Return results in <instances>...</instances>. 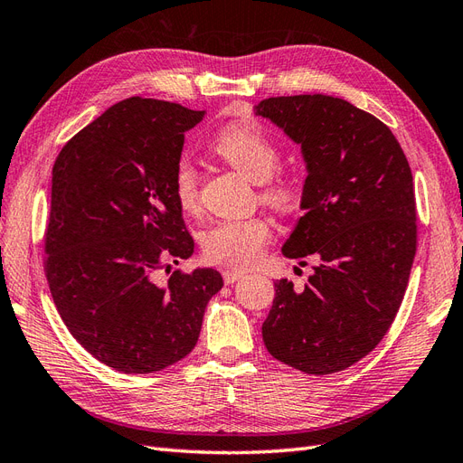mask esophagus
<instances>
[{"label": "esophagus", "mask_w": 463, "mask_h": 463, "mask_svg": "<svg viewBox=\"0 0 463 463\" xmlns=\"http://www.w3.org/2000/svg\"><path fill=\"white\" fill-rule=\"evenodd\" d=\"M222 274H223V282H226V284H233V282H237V279H240V278H243L245 272H241V270H223Z\"/></svg>", "instance_id": "esophagus-1"}]
</instances>
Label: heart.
<instances>
[{
	"label": "heart",
	"mask_w": 463,
	"mask_h": 463,
	"mask_svg": "<svg viewBox=\"0 0 463 463\" xmlns=\"http://www.w3.org/2000/svg\"><path fill=\"white\" fill-rule=\"evenodd\" d=\"M210 148L247 179L259 184V201L264 206L278 213H288L296 206L299 187L291 177L276 174L282 162V152L272 137L257 125H228L214 135ZM172 191L181 210L197 213L201 206L199 174L187 156H181L175 162ZM270 237L272 230L262 218L220 220L201 235L203 257L223 269L243 270L262 257Z\"/></svg>",
	"instance_id": "heart-1"
}]
</instances>
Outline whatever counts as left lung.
I'll return each mask as SVG.
<instances>
[{
    "instance_id": "8db88e82",
    "label": "left lung",
    "mask_w": 463,
    "mask_h": 463,
    "mask_svg": "<svg viewBox=\"0 0 463 463\" xmlns=\"http://www.w3.org/2000/svg\"><path fill=\"white\" fill-rule=\"evenodd\" d=\"M255 114L301 145L307 164L305 214L282 253L318 260L303 291L274 284L262 340L293 369L338 373L384 338L408 288L417 249L411 167L386 125L342 98H266Z\"/></svg>"
}]
</instances>
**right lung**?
<instances>
[{
  "instance_id": "1",
  "label": "right lung",
  "mask_w": 463,
  "mask_h": 463,
  "mask_svg": "<svg viewBox=\"0 0 463 463\" xmlns=\"http://www.w3.org/2000/svg\"><path fill=\"white\" fill-rule=\"evenodd\" d=\"M203 118L133 96L79 131L53 164L44 260L53 303L73 338L125 374L191 354L223 286L214 269L154 282L170 260L193 255L172 177L185 131Z\"/></svg>"
}]
</instances>
